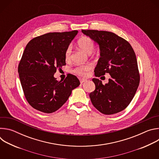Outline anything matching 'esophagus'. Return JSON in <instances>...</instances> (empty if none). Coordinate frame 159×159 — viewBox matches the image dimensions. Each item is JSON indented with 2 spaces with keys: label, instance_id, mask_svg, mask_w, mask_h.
<instances>
[{
  "label": "esophagus",
  "instance_id": "esophagus-1",
  "mask_svg": "<svg viewBox=\"0 0 159 159\" xmlns=\"http://www.w3.org/2000/svg\"><path fill=\"white\" fill-rule=\"evenodd\" d=\"M80 82L81 84L85 82H87V79H80Z\"/></svg>",
  "mask_w": 159,
  "mask_h": 159
}]
</instances>
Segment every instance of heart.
I'll return each instance as SVG.
<instances>
[{
  "mask_svg": "<svg viewBox=\"0 0 159 159\" xmlns=\"http://www.w3.org/2000/svg\"><path fill=\"white\" fill-rule=\"evenodd\" d=\"M77 44L78 47L85 52L87 54L91 53L94 49V43L92 39H90L89 37L87 36H83L79 39L77 41ZM71 54L72 50L71 48L69 47L67 48L65 52V58L66 61H69L71 59ZM92 69V66L90 65H85L77 67L76 69H74V72L80 75L85 76L86 75L87 72Z\"/></svg>",
  "mask_w": 159,
  "mask_h": 159,
  "instance_id": "obj_1",
  "label": "heart"
}]
</instances>
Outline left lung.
<instances>
[{"label":"left lung","mask_w":159,"mask_h":159,"mask_svg":"<svg viewBox=\"0 0 159 159\" xmlns=\"http://www.w3.org/2000/svg\"><path fill=\"white\" fill-rule=\"evenodd\" d=\"M99 44L100 58L94 70L96 77L109 74V82L103 85L93 79L96 89L89 94L93 106L109 115L124 110L131 102L140 83L137 58L130 44L116 34L105 31L82 30Z\"/></svg>","instance_id":"8db88e82"}]
</instances>
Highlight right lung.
<instances>
[{"label":"right lung","mask_w":159,"mask_h":159,"mask_svg":"<svg viewBox=\"0 0 159 159\" xmlns=\"http://www.w3.org/2000/svg\"><path fill=\"white\" fill-rule=\"evenodd\" d=\"M77 33H49L27 44L18 73L25 98L36 110L44 113L57 111L80 85L77 77L72 74L63 81L54 77L57 69L66 65L65 52Z\"/></svg>","instance_id":"1"}]
</instances>
